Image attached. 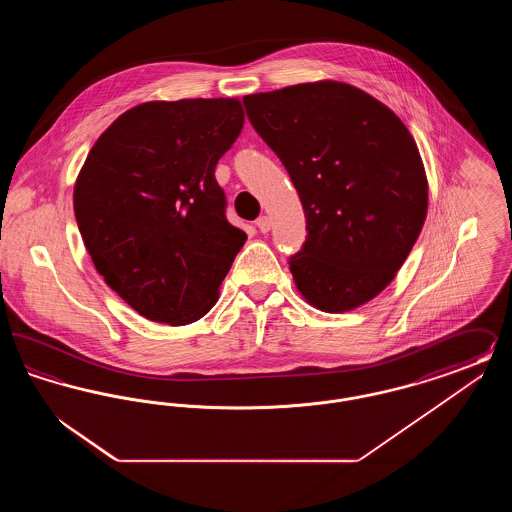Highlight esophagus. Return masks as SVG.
Masks as SVG:
<instances>
[{
  "mask_svg": "<svg viewBox=\"0 0 512 512\" xmlns=\"http://www.w3.org/2000/svg\"><path fill=\"white\" fill-rule=\"evenodd\" d=\"M255 226H257L263 234H267L268 230H270V219H268V217H259V219L255 220Z\"/></svg>",
  "mask_w": 512,
  "mask_h": 512,
  "instance_id": "1",
  "label": "esophagus"
}]
</instances>
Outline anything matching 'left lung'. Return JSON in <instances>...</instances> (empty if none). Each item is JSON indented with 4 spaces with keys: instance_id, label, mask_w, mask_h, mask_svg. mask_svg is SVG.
<instances>
[{
    "instance_id": "8db88e82",
    "label": "left lung",
    "mask_w": 512,
    "mask_h": 512,
    "mask_svg": "<svg viewBox=\"0 0 512 512\" xmlns=\"http://www.w3.org/2000/svg\"><path fill=\"white\" fill-rule=\"evenodd\" d=\"M247 119L299 194L307 240L290 257L297 290L320 311L382 292L422 230L428 180L411 132L363 90L320 80L244 98Z\"/></svg>"
}]
</instances>
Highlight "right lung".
<instances>
[{"label": "right lung", "instance_id": "1", "mask_svg": "<svg viewBox=\"0 0 512 512\" xmlns=\"http://www.w3.org/2000/svg\"><path fill=\"white\" fill-rule=\"evenodd\" d=\"M244 126L234 98L147 101L90 149L74 217L105 284L153 322L182 326L215 305L247 236L215 178Z\"/></svg>", "mask_w": 512, "mask_h": 512}]
</instances>
